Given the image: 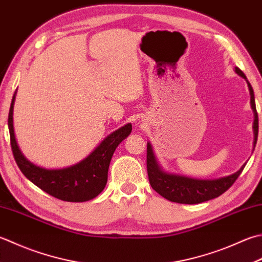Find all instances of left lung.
I'll return each mask as SVG.
<instances>
[{"label": "left lung", "instance_id": "left-lung-1", "mask_svg": "<svg viewBox=\"0 0 262 262\" xmlns=\"http://www.w3.org/2000/svg\"><path fill=\"white\" fill-rule=\"evenodd\" d=\"M235 73L247 80V84L250 91V103L251 109L253 111L254 120H253V150L257 144L258 132H259V120L257 109H255V101L253 89L242 70H239L237 67H235ZM147 153H146V165H147V175L148 181L152 188L161 196L169 200L171 202L183 203V204H196L202 203L218 198L225 193L227 189L233 185L236 181L241 172L247 165V162L241 167L236 172L232 173L229 176L220 177L216 179H198L177 173L167 172L162 169L160 163L158 162L157 158L153 152V148L150 142H147Z\"/></svg>", "mask_w": 262, "mask_h": 262}]
</instances>
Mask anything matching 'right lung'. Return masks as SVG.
<instances>
[{"label": "right lung", "mask_w": 262, "mask_h": 262, "mask_svg": "<svg viewBox=\"0 0 262 262\" xmlns=\"http://www.w3.org/2000/svg\"><path fill=\"white\" fill-rule=\"evenodd\" d=\"M14 92L9 111L8 126L14 160L20 170L36 186L50 195L67 202H86L103 191L107 181L111 158L117 146L129 136L132 124H126L107 135L89 156L73 166L60 169H46L36 166L20 151L13 128Z\"/></svg>", "instance_id": "1"}]
</instances>
